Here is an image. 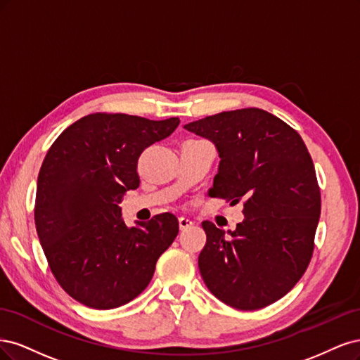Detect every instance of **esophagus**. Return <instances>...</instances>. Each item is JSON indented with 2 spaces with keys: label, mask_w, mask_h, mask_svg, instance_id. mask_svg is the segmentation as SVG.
Returning <instances> with one entry per match:
<instances>
[{
  "label": "esophagus",
  "mask_w": 360,
  "mask_h": 360,
  "mask_svg": "<svg viewBox=\"0 0 360 360\" xmlns=\"http://www.w3.org/2000/svg\"><path fill=\"white\" fill-rule=\"evenodd\" d=\"M193 224H194V223L191 221L190 218H187V217H179V227H181V230L190 229Z\"/></svg>",
  "instance_id": "esophagus-1"
}]
</instances>
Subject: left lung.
<instances>
[{"mask_svg": "<svg viewBox=\"0 0 360 360\" xmlns=\"http://www.w3.org/2000/svg\"><path fill=\"white\" fill-rule=\"evenodd\" d=\"M184 129L218 150L207 195L230 205L243 200L245 218L233 231L202 223L199 269L206 287L242 311L276 302L307 271L320 218V188L302 137L256 108L217 113Z\"/></svg>", "mask_w": 360, "mask_h": 360, "instance_id": "1", "label": "left lung"}]
</instances>
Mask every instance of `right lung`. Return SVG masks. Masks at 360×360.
Instances as JSON below:
<instances>
[{
	"label": "right lung",
	"instance_id": "add662e5",
	"mask_svg": "<svg viewBox=\"0 0 360 360\" xmlns=\"http://www.w3.org/2000/svg\"><path fill=\"white\" fill-rule=\"evenodd\" d=\"M178 125L179 118L92 113L65 129L46 154L34 219L53 276L77 302L96 309L129 304L175 240V215L160 214L130 229L120 203L141 182L139 157Z\"/></svg>",
	"mask_w": 360,
	"mask_h": 360
}]
</instances>
